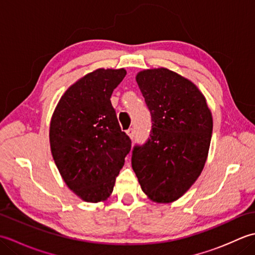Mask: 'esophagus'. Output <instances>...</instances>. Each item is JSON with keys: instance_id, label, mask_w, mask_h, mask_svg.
<instances>
[{"instance_id": "34e87169", "label": "esophagus", "mask_w": 255, "mask_h": 255, "mask_svg": "<svg viewBox=\"0 0 255 255\" xmlns=\"http://www.w3.org/2000/svg\"><path fill=\"white\" fill-rule=\"evenodd\" d=\"M127 132V134L129 137H130L131 139H133V134H134V131H133V128H129L128 130L126 131Z\"/></svg>"}]
</instances>
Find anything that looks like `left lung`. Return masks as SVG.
<instances>
[{
  "label": "left lung",
  "mask_w": 255,
  "mask_h": 255,
  "mask_svg": "<svg viewBox=\"0 0 255 255\" xmlns=\"http://www.w3.org/2000/svg\"><path fill=\"white\" fill-rule=\"evenodd\" d=\"M136 81L150 111L152 129L147 142L134 145L132 169L151 200L174 202L203 171L213 117L197 86L169 69L143 70Z\"/></svg>",
  "instance_id": "left-lung-1"
}]
</instances>
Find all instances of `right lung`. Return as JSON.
<instances>
[{
    "mask_svg": "<svg viewBox=\"0 0 255 255\" xmlns=\"http://www.w3.org/2000/svg\"><path fill=\"white\" fill-rule=\"evenodd\" d=\"M125 69H97L77 81L59 101L50 122V148L68 187L89 203L112 194L131 149L111 103Z\"/></svg>",
    "mask_w": 255,
    "mask_h": 255,
    "instance_id": "right-lung-1",
    "label": "right lung"
}]
</instances>
